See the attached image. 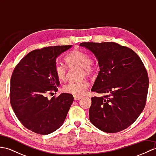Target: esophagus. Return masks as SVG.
I'll return each mask as SVG.
<instances>
[{
    "label": "esophagus",
    "instance_id": "esophagus-1",
    "mask_svg": "<svg viewBox=\"0 0 156 156\" xmlns=\"http://www.w3.org/2000/svg\"><path fill=\"white\" fill-rule=\"evenodd\" d=\"M81 98H82V97H80V96H76V95L74 96V99L75 101H78Z\"/></svg>",
    "mask_w": 156,
    "mask_h": 156
}]
</instances>
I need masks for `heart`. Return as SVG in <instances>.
Segmentation results:
<instances>
[{
  "label": "heart",
  "mask_w": 156,
  "mask_h": 156,
  "mask_svg": "<svg viewBox=\"0 0 156 156\" xmlns=\"http://www.w3.org/2000/svg\"><path fill=\"white\" fill-rule=\"evenodd\" d=\"M65 61L69 68L78 66L83 69V75L90 74L92 71V66L91 58L87 53L81 50H74L68 54L65 58ZM55 74L57 78L60 80H64L66 76L67 68L61 63H57L54 68ZM89 83L87 80H82L77 82H69L63 87L64 92L74 94L76 96H81L87 92Z\"/></svg>",
  "instance_id": "1"
}]
</instances>
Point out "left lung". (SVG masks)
Masks as SVG:
<instances>
[{"instance_id": "1", "label": "left lung", "mask_w": 156, "mask_h": 156, "mask_svg": "<svg viewBox=\"0 0 156 156\" xmlns=\"http://www.w3.org/2000/svg\"><path fill=\"white\" fill-rule=\"evenodd\" d=\"M92 51L100 71L92 91L102 94L92 97L90 121L106 133H117L136 121L146 103L149 78L138 55L115 42H83Z\"/></svg>"}]
</instances>
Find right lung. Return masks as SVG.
<instances>
[{"instance_id": "obj_1", "label": "right lung", "mask_w": 156, "mask_h": 156, "mask_svg": "<svg viewBox=\"0 0 156 156\" xmlns=\"http://www.w3.org/2000/svg\"><path fill=\"white\" fill-rule=\"evenodd\" d=\"M72 45L35 49L16 66L11 78L10 102L16 117L34 133L48 135L64 123L74 101L73 95L62 93L49 100L48 94L58 91L55 74L56 58Z\"/></svg>"}]
</instances>
